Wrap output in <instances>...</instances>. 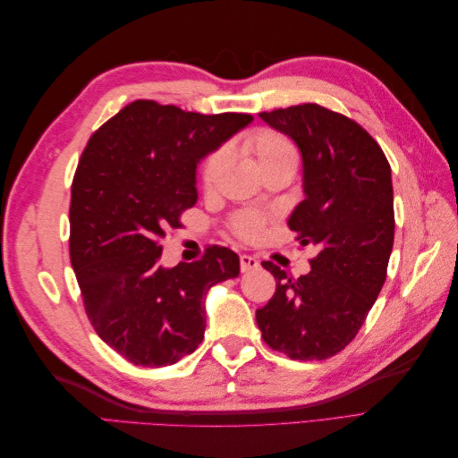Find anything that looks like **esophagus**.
Returning a JSON list of instances; mask_svg holds the SVG:
<instances>
[{"instance_id": "obj_1", "label": "esophagus", "mask_w": 458, "mask_h": 458, "mask_svg": "<svg viewBox=\"0 0 458 458\" xmlns=\"http://www.w3.org/2000/svg\"><path fill=\"white\" fill-rule=\"evenodd\" d=\"M258 267H259V259L256 256H250V254L241 256V271L242 273H248V271L258 269Z\"/></svg>"}]
</instances>
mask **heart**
<instances>
[{"instance_id":"obj_1","label":"heart","mask_w":458,"mask_h":458,"mask_svg":"<svg viewBox=\"0 0 458 458\" xmlns=\"http://www.w3.org/2000/svg\"><path fill=\"white\" fill-rule=\"evenodd\" d=\"M244 147L254 157L261 172L276 168V165H290V168H296L298 152L294 143L290 141L284 133L276 131L273 128L254 130L244 140ZM225 160H227V150L224 147L210 150L202 158L199 165V179L204 189L214 187ZM263 224H266V219L256 212H239L229 219V229L234 237H239L242 241H256L263 231Z\"/></svg>"}]
</instances>
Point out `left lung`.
Returning <instances> with one entry per match:
<instances>
[{"label":"left lung","mask_w":458,"mask_h":458,"mask_svg":"<svg viewBox=\"0 0 458 458\" xmlns=\"http://www.w3.org/2000/svg\"><path fill=\"white\" fill-rule=\"evenodd\" d=\"M259 116L301 152L306 199L288 227L317 254L298 279L261 261L276 288L256 321L271 350L321 361L357 336L384 286L395 229L392 168L367 130L317 103Z\"/></svg>","instance_id":"1"}]
</instances>
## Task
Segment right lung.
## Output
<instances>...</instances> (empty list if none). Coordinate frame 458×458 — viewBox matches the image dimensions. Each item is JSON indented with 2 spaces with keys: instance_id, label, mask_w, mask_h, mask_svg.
Masks as SVG:
<instances>
[{
  "instance_id": "add662e5",
  "label": "right lung",
  "mask_w": 458,
  "mask_h": 458,
  "mask_svg": "<svg viewBox=\"0 0 458 458\" xmlns=\"http://www.w3.org/2000/svg\"><path fill=\"white\" fill-rule=\"evenodd\" d=\"M254 118L200 114L140 99L97 130L71 197V261L97 335L130 363L165 367L204 338V296L239 276V256L208 246L202 259L160 266V239L195 206L197 164Z\"/></svg>"
}]
</instances>
